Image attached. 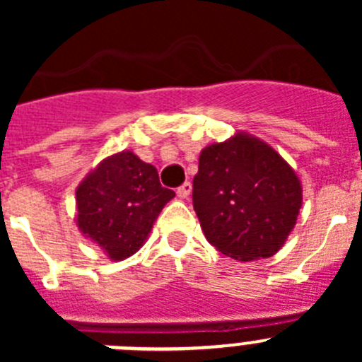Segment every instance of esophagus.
Listing matches in <instances>:
<instances>
[{"label":"esophagus","instance_id":"obj_1","mask_svg":"<svg viewBox=\"0 0 362 362\" xmlns=\"http://www.w3.org/2000/svg\"><path fill=\"white\" fill-rule=\"evenodd\" d=\"M190 194H192V183H188V181L177 188V196L181 197V199H187Z\"/></svg>","mask_w":362,"mask_h":362}]
</instances>
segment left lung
Instances as JSON below:
<instances>
[{"mask_svg": "<svg viewBox=\"0 0 362 362\" xmlns=\"http://www.w3.org/2000/svg\"><path fill=\"white\" fill-rule=\"evenodd\" d=\"M204 238L235 261L276 255L297 223L303 185L274 146L248 132L206 145L194 177Z\"/></svg>", "mask_w": 362, "mask_h": 362, "instance_id": "8db88e82", "label": "left lung"}]
</instances>
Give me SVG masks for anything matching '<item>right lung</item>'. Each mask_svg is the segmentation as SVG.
<instances>
[{
  "mask_svg": "<svg viewBox=\"0 0 362 362\" xmlns=\"http://www.w3.org/2000/svg\"><path fill=\"white\" fill-rule=\"evenodd\" d=\"M156 166L132 150L107 156L76 188V225L110 261H123L146 243L163 206L174 199Z\"/></svg>",
  "mask_w": 362,
  "mask_h": 362,
  "instance_id": "1",
  "label": "right lung"
}]
</instances>
